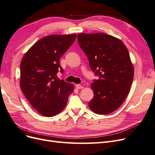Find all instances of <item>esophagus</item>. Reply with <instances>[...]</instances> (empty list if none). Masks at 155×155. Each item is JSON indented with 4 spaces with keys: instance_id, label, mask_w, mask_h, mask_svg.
Returning <instances> with one entry per match:
<instances>
[{
    "instance_id": "esophagus-1",
    "label": "esophagus",
    "mask_w": 155,
    "mask_h": 155,
    "mask_svg": "<svg viewBox=\"0 0 155 155\" xmlns=\"http://www.w3.org/2000/svg\"><path fill=\"white\" fill-rule=\"evenodd\" d=\"M76 87L77 89H81V88H83V87L82 85H79V84H78V85H76Z\"/></svg>"
}]
</instances>
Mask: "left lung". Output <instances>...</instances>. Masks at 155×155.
Here are the masks:
<instances>
[{"mask_svg": "<svg viewBox=\"0 0 155 155\" xmlns=\"http://www.w3.org/2000/svg\"><path fill=\"white\" fill-rule=\"evenodd\" d=\"M78 41L100 77L91 84L94 95L89 108L97 114H110L123 104L132 85L134 67L129 51L120 39L103 33L79 34Z\"/></svg>", "mask_w": 155, "mask_h": 155, "instance_id": "left-lung-1", "label": "left lung"}]
</instances>
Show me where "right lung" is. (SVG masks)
I'll list each match as a JSON object with an SVG mask.
<instances>
[{"label": "right lung", "mask_w": 155, "mask_h": 155, "mask_svg": "<svg viewBox=\"0 0 155 155\" xmlns=\"http://www.w3.org/2000/svg\"><path fill=\"white\" fill-rule=\"evenodd\" d=\"M76 34L51 35L41 39L23 56L20 87L31 105L46 117L58 114L66 106L74 87L58 78L59 59L76 39Z\"/></svg>", "instance_id": "1"}]
</instances>
